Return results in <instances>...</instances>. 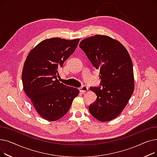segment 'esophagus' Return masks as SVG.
Segmentation results:
<instances>
[{"mask_svg": "<svg viewBox=\"0 0 157 157\" xmlns=\"http://www.w3.org/2000/svg\"><path fill=\"white\" fill-rule=\"evenodd\" d=\"M79 90L80 92H81V93H85V92H86V91H88V88L86 86H82L81 88H79Z\"/></svg>", "mask_w": 157, "mask_h": 157, "instance_id": "34e87169", "label": "esophagus"}]
</instances>
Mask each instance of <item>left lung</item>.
Returning a JSON list of instances; mask_svg holds the SVG:
<instances>
[{
  "label": "left lung",
  "instance_id": "8db88e82",
  "mask_svg": "<svg viewBox=\"0 0 157 157\" xmlns=\"http://www.w3.org/2000/svg\"><path fill=\"white\" fill-rule=\"evenodd\" d=\"M82 49L96 69L100 70L99 87H90L96 101L89 111L101 121L117 118L127 105L134 90L133 65L127 49L109 36L96 35L81 41Z\"/></svg>",
  "mask_w": 157,
  "mask_h": 157
}]
</instances>
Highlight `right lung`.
I'll use <instances>...</instances> for the list:
<instances>
[{
  "mask_svg": "<svg viewBox=\"0 0 157 157\" xmlns=\"http://www.w3.org/2000/svg\"><path fill=\"white\" fill-rule=\"evenodd\" d=\"M79 39L43 40L27 56L22 71L24 92L40 116L56 121L67 113L74 98L79 94L76 88L60 83L59 69L74 53Z\"/></svg>",
  "mask_w": 157,
  "mask_h": 157,
  "instance_id": "1",
  "label": "right lung"
}]
</instances>
